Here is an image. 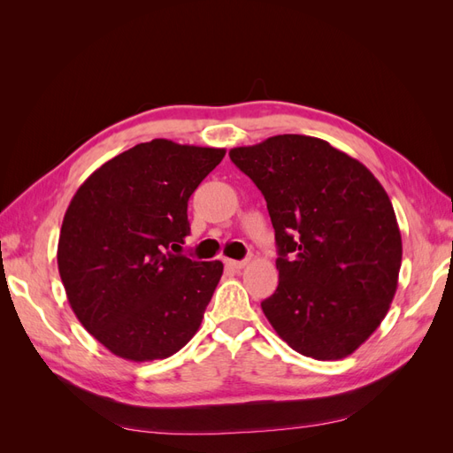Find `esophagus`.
Masks as SVG:
<instances>
[{
  "label": "esophagus",
  "mask_w": 453,
  "mask_h": 453,
  "mask_svg": "<svg viewBox=\"0 0 453 453\" xmlns=\"http://www.w3.org/2000/svg\"><path fill=\"white\" fill-rule=\"evenodd\" d=\"M226 268H232V270H242L245 265H248V260H234V258H225L223 260Z\"/></svg>",
  "instance_id": "34e87169"
}]
</instances>
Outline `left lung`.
Instances as JSON below:
<instances>
[{
  "instance_id": "left-lung-1",
  "label": "left lung",
  "mask_w": 453,
  "mask_h": 453,
  "mask_svg": "<svg viewBox=\"0 0 453 453\" xmlns=\"http://www.w3.org/2000/svg\"><path fill=\"white\" fill-rule=\"evenodd\" d=\"M228 155L263 193L276 230L280 283L260 303L266 319L306 357H348L386 318L399 283L403 240L386 188L310 135H273Z\"/></svg>"
}]
</instances>
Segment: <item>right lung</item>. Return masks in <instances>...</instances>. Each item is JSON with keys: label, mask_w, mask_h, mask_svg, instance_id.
<instances>
[{"label": "right lung", "mask_w": 453, "mask_h": 453, "mask_svg": "<svg viewBox=\"0 0 453 453\" xmlns=\"http://www.w3.org/2000/svg\"><path fill=\"white\" fill-rule=\"evenodd\" d=\"M226 150L153 140L107 160L67 205L58 272L87 331L117 357L166 359L200 328L221 260L177 251L187 203Z\"/></svg>", "instance_id": "add662e5"}]
</instances>
